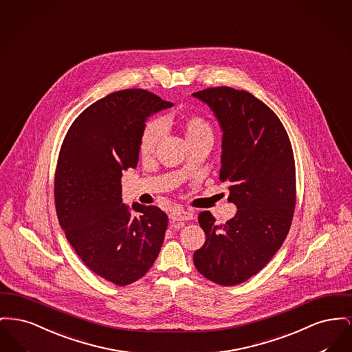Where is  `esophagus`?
Masks as SVG:
<instances>
[{"mask_svg": "<svg viewBox=\"0 0 352 352\" xmlns=\"http://www.w3.org/2000/svg\"><path fill=\"white\" fill-rule=\"evenodd\" d=\"M169 219L172 222L188 221V220L193 219V214L188 210H184V209H175L169 213Z\"/></svg>", "mask_w": 352, "mask_h": 352, "instance_id": "1", "label": "esophagus"}]
</instances>
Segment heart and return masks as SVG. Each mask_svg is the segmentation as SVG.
Segmentation results:
<instances>
[{
  "label": "heart",
  "instance_id": "obj_1",
  "mask_svg": "<svg viewBox=\"0 0 352 352\" xmlns=\"http://www.w3.org/2000/svg\"><path fill=\"white\" fill-rule=\"evenodd\" d=\"M163 133H164V123L162 120L149 122L142 133L140 152L143 155L152 153L157 147L160 139L163 138ZM203 133H212V129H210L209 123L204 119L203 116H199V115L190 116L185 123L186 139L192 138V136H199Z\"/></svg>",
  "mask_w": 352,
  "mask_h": 352
}]
</instances>
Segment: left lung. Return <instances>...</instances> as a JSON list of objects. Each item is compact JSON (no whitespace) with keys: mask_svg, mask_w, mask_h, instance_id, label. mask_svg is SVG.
<instances>
[{"mask_svg":"<svg viewBox=\"0 0 352 352\" xmlns=\"http://www.w3.org/2000/svg\"><path fill=\"white\" fill-rule=\"evenodd\" d=\"M210 107L221 127L220 180L237 213L216 223L199 214L205 232L193 262L200 274L222 286L257 274L286 239L296 208V163L290 139L277 115L254 95L232 87L192 94Z\"/></svg>","mask_w":352,"mask_h":352,"instance_id":"1","label":"left lung"}]
</instances>
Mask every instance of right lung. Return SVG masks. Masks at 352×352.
Returning <instances> with one entry per match:
<instances>
[{
  "instance_id": "1",
  "label": "right lung",
  "mask_w": 352,
  "mask_h": 352,
  "mask_svg": "<svg viewBox=\"0 0 352 352\" xmlns=\"http://www.w3.org/2000/svg\"><path fill=\"white\" fill-rule=\"evenodd\" d=\"M172 106L142 89L110 94L75 119L59 151V225L83 263L118 286L143 277L164 241L167 214L153 205L123 204L120 179L122 170L138 166L146 120Z\"/></svg>"
}]
</instances>
